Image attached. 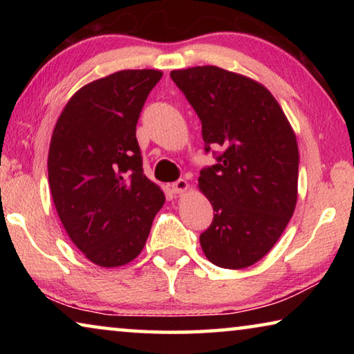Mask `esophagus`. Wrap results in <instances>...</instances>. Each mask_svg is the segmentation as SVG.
Here are the masks:
<instances>
[{
    "label": "esophagus",
    "mask_w": 354,
    "mask_h": 354,
    "mask_svg": "<svg viewBox=\"0 0 354 354\" xmlns=\"http://www.w3.org/2000/svg\"><path fill=\"white\" fill-rule=\"evenodd\" d=\"M170 189H171L173 194H183V192L189 189V184H187V181H185V179H178V181H175L170 185Z\"/></svg>",
    "instance_id": "obj_1"
}]
</instances>
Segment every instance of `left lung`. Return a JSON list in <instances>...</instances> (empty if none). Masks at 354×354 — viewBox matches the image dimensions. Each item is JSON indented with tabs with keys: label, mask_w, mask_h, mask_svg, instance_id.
Segmentation results:
<instances>
[{
	"label": "left lung",
	"mask_w": 354,
	"mask_h": 354,
	"mask_svg": "<svg viewBox=\"0 0 354 354\" xmlns=\"http://www.w3.org/2000/svg\"><path fill=\"white\" fill-rule=\"evenodd\" d=\"M171 80L201 120L206 153L217 164L200 171L214 207L200 236L209 261L239 270L262 259L295 211L298 145L289 120L262 84L214 65L173 70Z\"/></svg>",
	"instance_id": "1"
}]
</instances>
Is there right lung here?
Wrapping results in <instances>:
<instances>
[{"instance_id": "obj_1", "label": "right lung", "mask_w": 354, "mask_h": 354, "mask_svg": "<svg viewBox=\"0 0 354 354\" xmlns=\"http://www.w3.org/2000/svg\"><path fill=\"white\" fill-rule=\"evenodd\" d=\"M159 70H122L81 87L64 107L48 153V183L59 218L77 248L100 267L140 254L159 185L143 175L137 120Z\"/></svg>"}]
</instances>
